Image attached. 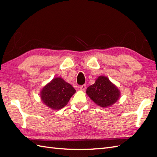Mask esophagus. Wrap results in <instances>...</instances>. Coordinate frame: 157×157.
<instances>
[{"mask_svg": "<svg viewBox=\"0 0 157 157\" xmlns=\"http://www.w3.org/2000/svg\"><path fill=\"white\" fill-rule=\"evenodd\" d=\"M86 84H83V85H81V86H80V90H82V91H84L85 90H86Z\"/></svg>", "mask_w": 157, "mask_h": 157, "instance_id": "esophagus-1", "label": "esophagus"}]
</instances>
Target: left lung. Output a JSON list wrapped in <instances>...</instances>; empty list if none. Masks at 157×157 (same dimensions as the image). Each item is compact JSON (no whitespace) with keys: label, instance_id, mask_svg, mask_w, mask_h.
Instances as JSON below:
<instances>
[{"label":"left lung","instance_id":"1","mask_svg":"<svg viewBox=\"0 0 157 157\" xmlns=\"http://www.w3.org/2000/svg\"><path fill=\"white\" fill-rule=\"evenodd\" d=\"M86 94L98 106L106 108L112 106L121 97V91L105 76H99L94 84L88 87Z\"/></svg>","mask_w":157,"mask_h":157}]
</instances>
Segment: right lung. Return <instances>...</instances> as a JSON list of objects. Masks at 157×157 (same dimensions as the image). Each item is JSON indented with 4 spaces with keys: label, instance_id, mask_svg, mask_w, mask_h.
<instances>
[{
    "label": "right lung",
    "instance_id": "add662e5",
    "mask_svg": "<svg viewBox=\"0 0 157 157\" xmlns=\"http://www.w3.org/2000/svg\"><path fill=\"white\" fill-rule=\"evenodd\" d=\"M75 92V89L70 84L61 77H56L42 88L40 98L48 107L59 110L67 105Z\"/></svg>",
    "mask_w": 157,
    "mask_h": 157
}]
</instances>
